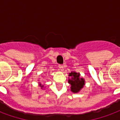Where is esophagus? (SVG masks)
Returning <instances> with one entry per match:
<instances>
[{"mask_svg":"<svg viewBox=\"0 0 120 120\" xmlns=\"http://www.w3.org/2000/svg\"><path fill=\"white\" fill-rule=\"evenodd\" d=\"M58 67H59V68L60 69V70H62V71L64 70V65H59Z\"/></svg>","mask_w":120,"mask_h":120,"instance_id":"1","label":"esophagus"}]
</instances>
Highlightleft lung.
<instances>
[{"label": "left lung", "instance_id": "8db88e82", "mask_svg": "<svg viewBox=\"0 0 120 120\" xmlns=\"http://www.w3.org/2000/svg\"><path fill=\"white\" fill-rule=\"evenodd\" d=\"M80 73L71 72L69 73L68 82L71 84V90L74 93H78L85 85V80L80 77Z\"/></svg>", "mask_w": 120, "mask_h": 120}]
</instances>
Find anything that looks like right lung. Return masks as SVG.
<instances>
[{
	"instance_id": "obj_1",
	"label": "right lung",
	"mask_w": 120,
	"mask_h": 120,
	"mask_svg": "<svg viewBox=\"0 0 120 120\" xmlns=\"http://www.w3.org/2000/svg\"><path fill=\"white\" fill-rule=\"evenodd\" d=\"M40 87H41V89H42V87H44V86H43V85H41V84H40Z\"/></svg>"
}]
</instances>
